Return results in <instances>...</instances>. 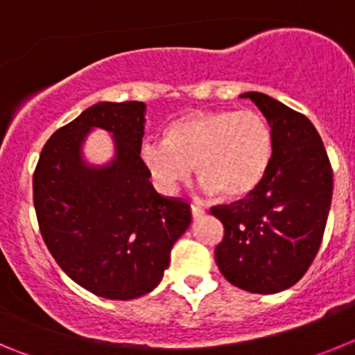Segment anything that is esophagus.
I'll list each match as a JSON object with an SVG mask.
<instances>
[{
  "label": "esophagus",
  "instance_id": "esophagus-1",
  "mask_svg": "<svg viewBox=\"0 0 355 355\" xmlns=\"http://www.w3.org/2000/svg\"><path fill=\"white\" fill-rule=\"evenodd\" d=\"M190 209H192V216H193V218H200V216L205 215V209L200 208V206L192 205V208H190Z\"/></svg>",
  "mask_w": 355,
  "mask_h": 355
}]
</instances>
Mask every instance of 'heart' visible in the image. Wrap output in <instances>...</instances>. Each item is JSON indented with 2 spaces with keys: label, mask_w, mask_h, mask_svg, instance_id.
<instances>
[{
  "label": "heart",
  "mask_w": 355,
  "mask_h": 355,
  "mask_svg": "<svg viewBox=\"0 0 355 355\" xmlns=\"http://www.w3.org/2000/svg\"><path fill=\"white\" fill-rule=\"evenodd\" d=\"M274 155V133L254 110L193 112L165 131V142L147 140L140 158L159 192L174 193L192 168L205 193L227 199L252 193L266 175Z\"/></svg>",
  "instance_id": "obj_1"
}]
</instances>
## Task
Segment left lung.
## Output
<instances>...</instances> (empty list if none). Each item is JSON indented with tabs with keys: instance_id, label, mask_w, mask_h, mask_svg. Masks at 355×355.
Listing matches in <instances>:
<instances>
[{
	"instance_id": "obj_1",
	"label": "left lung",
	"mask_w": 355,
	"mask_h": 355,
	"mask_svg": "<svg viewBox=\"0 0 355 355\" xmlns=\"http://www.w3.org/2000/svg\"><path fill=\"white\" fill-rule=\"evenodd\" d=\"M274 133L270 168L259 187L233 205L213 206L224 224L215 259L229 283L250 293H277L307 272L324 238L332 168L306 115L261 92H245Z\"/></svg>"
}]
</instances>
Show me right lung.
<instances>
[{"mask_svg":"<svg viewBox=\"0 0 355 355\" xmlns=\"http://www.w3.org/2000/svg\"><path fill=\"white\" fill-rule=\"evenodd\" d=\"M146 105L97 103L56 130L33 172L44 243L62 270L90 293L131 300L159 284L171 250L192 222L190 205L163 197L140 158ZM114 135V159L94 168L80 147L90 129Z\"/></svg>","mask_w":355,"mask_h":355,"instance_id":"right-lung-1","label":"right lung"}]
</instances>
